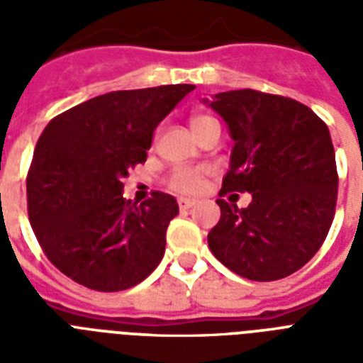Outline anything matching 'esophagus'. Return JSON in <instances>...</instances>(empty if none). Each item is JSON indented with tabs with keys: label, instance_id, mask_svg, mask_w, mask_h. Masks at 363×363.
I'll return each instance as SVG.
<instances>
[{
	"label": "esophagus",
	"instance_id": "1",
	"mask_svg": "<svg viewBox=\"0 0 363 363\" xmlns=\"http://www.w3.org/2000/svg\"><path fill=\"white\" fill-rule=\"evenodd\" d=\"M196 203H198L196 199H190V198H181V199H179V207H181L182 211L190 209V207H194V205H196Z\"/></svg>",
	"mask_w": 363,
	"mask_h": 363
}]
</instances>
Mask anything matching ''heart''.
Instances as JSON below:
<instances>
[{
  "label": "heart",
  "instance_id": "obj_1",
  "mask_svg": "<svg viewBox=\"0 0 363 363\" xmlns=\"http://www.w3.org/2000/svg\"><path fill=\"white\" fill-rule=\"evenodd\" d=\"M213 118L207 115H194L190 118V128L192 131H196L205 125L207 122H211ZM203 177L205 169H199V167H179V169L173 171V175L169 179V186L177 192H184V194H192L198 192L199 188L203 186Z\"/></svg>",
  "mask_w": 363,
  "mask_h": 363
}]
</instances>
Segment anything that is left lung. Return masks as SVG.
Segmentation results:
<instances>
[{"label": "left lung", "mask_w": 363, "mask_h": 363, "mask_svg": "<svg viewBox=\"0 0 363 363\" xmlns=\"http://www.w3.org/2000/svg\"><path fill=\"white\" fill-rule=\"evenodd\" d=\"M233 139L226 192L252 194L248 207L218 199L211 252L250 281H277L309 262L326 239L337 201L335 150L328 125L296 99L232 90L203 99Z\"/></svg>", "instance_id": "left-lung-1"}]
</instances>
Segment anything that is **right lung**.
<instances>
[{"label":"right lung","instance_id":"obj_1","mask_svg":"<svg viewBox=\"0 0 363 363\" xmlns=\"http://www.w3.org/2000/svg\"><path fill=\"white\" fill-rule=\"evenodd\" d=\"M194 84L118 90L48 122L26 181L28 215L47 258L98 292L135 286L164 258L177 199L154 192L145 203L122 198V179L147 160L156 125Z\"/></svg>","mask_w":363,"mask_h":363}]
</instances>
